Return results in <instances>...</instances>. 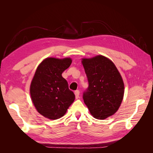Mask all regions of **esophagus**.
<instances>
[{
	"label": "esophagus",
	"instance_id": "34e87169",
	"mask_svg": "<svg viewBox=\"0 0 153 153\" xmlns=\"http://www.w3.org/2000/svg\"><path fill=\"white\" fill-rule=\"evenodd\" d=\"M75 97L76 98L78 99V98H79V94H80V91L78 90H76L75 91Z\"/></svg>",
	"mask_w": 153,
	"mask_h": 153
}]
</instances>
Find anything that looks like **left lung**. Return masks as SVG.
I'll use <instances>...</instances> for the list:
<instances>
[{
  "label": "left lung",
  "mask_w": 153,
  "mask_h": 153,
  "mask_svg": "<svg viewBox=\"0 0 153 153\" xmlns=\"http://www.w3.org/2000/svg\"><path fill=\"white\" fill-rule=\"evenodd\" d=\"M89 86L83 99L91 115L98 119L112 115L123 99L124 85L115 64L103 55L83 59Z\"/></svg>",
  "instance_id": "obj_1"
}]
</instances>
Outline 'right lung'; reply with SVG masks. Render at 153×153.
I'll use <instances>...</instances> for the list:
<instances>
[{
  "instance_id": "1",
  "label": "right lung",
  "mask_w": 153,
  "mask_h": 153,
  "mask_svg": "<svg viewBox=\"0 0 153 153\" xmlns=\"http://www.w3.org/2000/svg\"><path fill=\"white\" fill-rule=\"evenodd\" d=\"M71 62L70 58H47L36 69L30 84V96L38 112L45 117L61 118L75 100V94L62 76Z\"/></svg>"
}]
</instances>
